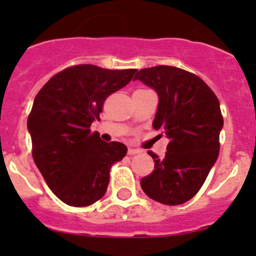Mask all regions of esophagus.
<instances>
[{"label":"esophagus","mask_w":256,"mask_h":256,"mask_svg":"<svg viewBox=\"0 0 256 256\" xmlns=\"http://www.w3.org/2000/svg\"><path fill=\"white\" fill-rule=\"evenodd\" d=\"M137 154H141V150H138V148H128V155H137Z\"/></svg>","instance_id":"34e87169"}]
</instances>
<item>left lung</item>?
Here are the masks:
<instances>
[{
	"label": "left lung",
	"instance_id": "1",
	"mask_svg": "<svg viewBox=\"0 0 256 256\" xmlns=\"http://www.w3.org/2000/svg\"><path fill=\"white\" fill-rule=\"evenodd\" d=\"M141 80L159 97L152 126L169 140L164 159L154 152L155 168L141 180L144 192L164 205L191 200L219 155L223 116L219 101L202 79L176 66L141 69Z\"/></svg>",
	"mask_w": 256,
	"mask_h": 256
}]
</instances>
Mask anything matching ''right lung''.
<instances>
[{
  "mask_svg": "<svg viewBox=\"0 0 256 256\" xmlns=\"http://www.w3.org/2000/svg\"><path fill=\"white\" fill-rule=\"evenodd\" d=\"M136 69L76 65L52 76L28 116L33 159L51 191L70 206H88L105 195L110 168L126 156L122 142L106 144L91 124L104 101L132 80Z\"/></svg>",
  "mask_w": 256,
  "mask_h": 256,
  "instance_id": "obj_1",
  "label": "right lung"
}]
</instances>
